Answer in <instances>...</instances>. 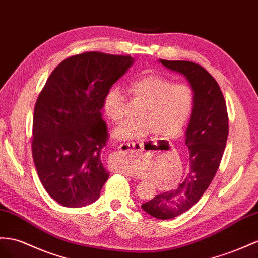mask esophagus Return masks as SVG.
Listing matches in <instances>:
<instances>
[{
  "instance_id": "obj_1",
  "label": "esophagus",
  "mask_w": 258,
  "mask_h": 258,
  "mask_svg": "<svg viewBox=\"0 0 258 258\" xmlns=\"http://www.w3.org/2000/svg\"><path fill=\"white\" fill-rule=\"evenodd\" d=\"M142 148H143L142 142H133V143L130 142V143L121 144L116 149V164L120 163L121 160L123 159H133V158L137 157L138 153L142 150Z\"/></svg>"
}]
</instances>
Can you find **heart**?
Returning a JSON list of instances; mask_svg holds the SVG:
<instances>
[{
    "label": "heart",
    "mask_w": 258,
    "mask_h": 258,
    "mask_svg": "<svg viewBox=\"0 0 258 258\" xmlns=\"http://www.w3.org/2000/svg\"><path fill=\"white\" fill-rule=\"evenodd\" d=\"M135 100L143 102L138 120L122 123L113 132L116 140H130L155 132L162 138H176L185 126L194 107L193 91L187 85L172 84L158 74H144L128 84ZM105 115L112 122L124 116V97L115 86L108 89L102 100Z\"/></svg>",
    "instance_id": "obj_1"
}]
</instances>
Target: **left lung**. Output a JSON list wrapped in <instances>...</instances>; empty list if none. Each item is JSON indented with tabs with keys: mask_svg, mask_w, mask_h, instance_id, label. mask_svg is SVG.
Instances as JSON below:
<instances>
[{
	"mask_svg": "<svg viewBox=\"0 0 258 258\" xmlns=\"http://www.w3.org/2000/svg\"><path fill=\"white\" fill-rule=\"evenodd\" d=\"M159 62L166 69L185 77L194 95V107L185 132L189 153L186 177L176 188L142 205L143 210L151 217L168 220L192 208L208 188L226 147L229 123L219 85L206 70L189 61Z\"/></svg>",
	"mask_w": 258,
	"mask_h": 258,
	"instance_id": "1",
	"label": "left lung"
}]
</instances>
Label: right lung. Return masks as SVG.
Listing matches in <instances>:
<instances>
[{"label": "right lung", "mask_w": 258, "mask_h": 258, "mask_svg": "<svg viewBox=\"0 0 258 258\" xmlns=\"http://www.w3.org/2000/svg\"><path fill=\"white\" fill-rule=\"evenodd\" d=\"M134 61L100 52L71 56L51 73L37 99L32 157L44 189L62 206L96 202L109 179L101 161L108 141L102 100Z\"/></svg>", "instance_id": "obj_1"}]
</instances>
